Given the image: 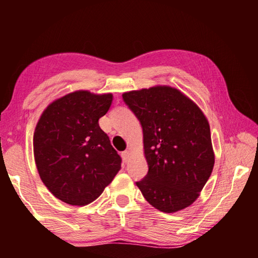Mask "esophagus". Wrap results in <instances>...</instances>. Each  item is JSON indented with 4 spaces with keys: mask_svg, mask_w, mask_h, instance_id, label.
Wrapping results in <instances>:
<instances>
[{
    "mask_svg": "<svg viewBox=\"0 0 258 258\" xmlns=\"http://www.w3.org/2000/svg\"><path fill=\"white\" fill-rule=\"evenodd\" d=\"M121 156H123V158L125 161H128L130 158H131V150H125L123 154H121Z\"/></svg>",
    "mask_w": 258,
    "mask_h": 258,
    "instance_id": "34e87169",
    "label": "esophagus"
}]
</instances>
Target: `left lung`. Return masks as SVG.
Returning <instances> with one entry per match:
<instances>
[{"instance_id": "left-lung-1", "label": "left lung", "mask_w": 258, "mask_h": 258, "mask_svg": "<svg viewBox=\"0 0 258 258\" xmlns=\"http://www.w3.org/2000/svg\"><path fill=\"white\" fill-rule=\"evenodd\" d=\"M123 99L142 125L149 167L137 182L143 197L164 213L189 207L215 163L206 116L184 93L167 85L130 91Z\"/></svg>"}]
</instances>
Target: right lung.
Instances as JSON below:
<instances>
[{"instance_id":"1","label":"right lung","mask_w":258,"mask_h":258,"mask_svg":"<svg viewBox=\"0 0 258 258\" xmlns=\"http://www.w3.org/2000/svg\"><path fill=\"white\" fill-rule=\"evenodd\" d=\"M112 94L80 90L54 100L35 127L34 158L42 182L55 198L85 206L119 172L121 159L100 128Z\"/></svg>"}]
</instances>
